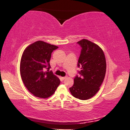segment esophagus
Instances as JSON below:
<instances>
[{
    "instance_id": "34e87169",
    "label": "esophagus",
    "mask_w": 130,
    "mask_h": 130,
    "mask_svg": "<svg viewBox=\"0 0 130 130\" xmlns=\"http://www.w3.org/2000/svg\"><path fill=\"white\" fill-rule=\"evenodd\" d=\"M63 80H64V79H65L66 78H67V77H66V76H65V77H62V78H61Z\"/></svg>"
}]
</instances>
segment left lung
I'll list each match as a JSON object with an SVG mask.
<instances>
[{"label": "left lung", "mask_w": 130, "mask_h": 130, "mask_svg": "<svg viewBox=\"0 0 130 130\" xmlns=\"http://www.w3.org/2000/svg\"><path fill=\"white\" fill-rule=\"evenodd\" d=\"M78 43L81 46V53L78 67L80 76H76L74 83L70 88L71 94L76 98L87 100L98 92L106 72V57L102 49L96 44L83 39Z\"/></svg>", "instance_id": "1"}]
</instances>
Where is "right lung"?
Here are the masks:
<instances>
[{
    "mask_svg": "<svg viewBox=\"0 0 130 130\" xmlns=\"http://www.w3.org/2000/svg\"><path fill=\"white\" fill-rule=\"evenodd\" d=\"M58 47L38 41L24 50L20 62V74L23 83L35 96L46 98L55 92L60 83L59 78L50 71L51 53Z\"/></svg>",
    "mask_w": 130,
    "mask_h": 130,
    "instance_id": "add662e5",
    "label": "right lung"
}]
</instances>
